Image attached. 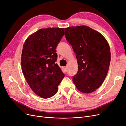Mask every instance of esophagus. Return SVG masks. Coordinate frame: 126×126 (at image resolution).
Returning a JSON list of instances; mask_svg holds the SVG:
<instances>
[{"label": "esophagus", "mask_w": 126, "mask_h": 126, "mask_svg": "<svg viewBox=\"0 0 126 126\" xmlns=\"http://www.w3.org/2000/svg\"><path fill=\"white\" fill-rule=\"evenodd\" d=\"M63 69H64V71H65L66 72H67V67H63Z\"/></svg>", "instance_id": "obj_1"}]
</instances>
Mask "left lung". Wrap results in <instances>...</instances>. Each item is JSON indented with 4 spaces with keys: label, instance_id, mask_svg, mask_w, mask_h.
Listing matches in <instances>:
<instances>
[{
    "label": "left lung",
    "instance_id": "left-lung-1",
    "mask_svg": "<svg viewBox=\"0 0 126 126\" xmlns=\"http://www.w3.org/2000/svg\"><path fill=\"white\" fill-rule=\"evenodd\" d=\"M64 35L77 55L78 72L72 81L81 92L92 93L108 73L111 58L108 43L101 33L86 26L64 28Z\"/></svg>",
    "mask_w": 126,
    "mask_h": 126
}]
</instances>
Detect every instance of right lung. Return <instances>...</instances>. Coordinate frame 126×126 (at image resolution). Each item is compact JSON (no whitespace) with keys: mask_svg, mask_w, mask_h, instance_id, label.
Instances as JSON below:
<instances>
[{"mask_svg":"<svg viewBox=\"0 0 126 126\" xmlns=\"http://www.w3.org/2000/svg\"><path fill=\"white\" fill-rule=\"evenodd\" d=\"M63 35V28L41 29L30 35L24 44L22 72L31 89L41 98L55 95L64 77L56 63V49Z\"/></svg>","mask_w":126,"mask_h":126,"instance_id":"obj_1","label":"right lung"}]
</instances>
